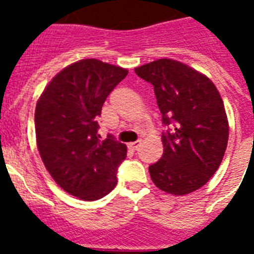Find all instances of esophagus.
Here are the masks:
<instances>
[{
	"label": "esophagus",
	"instance_id": "1",
	"mask_svg": "<svg viewBox=\"0 0 254 254\" xmlns=\"http://www.w3.org/2000/svg\"><path fill=\"white\" fill-rule=\"evenodd\" d=\"M141 142H142V141H141V140L134 141V142L128 143V147H129V149H131V150H137L138 147L141 146Z\"/></svg>",
	"mask_w": 254,
	"mask_h": 254
}]
</instances>
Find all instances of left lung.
I'll list each match as a JSON object with an SVG mask.
<instances>
[{"label":"left lung","instance_id":"obj_1","mask_svg":"<svg viewBox=\"0 0 254 254\" xmlns=\"http://www.w3.org/2000/svg\"><path fill=\"white\" fill-rule=\"evenodd\" d=\"M154 86L161 121L164 152L149 167L167 193L183 196L205 186L219 169L229 137L221 96L210 78L178 61L163 58L134 68Z\"/></svg>","mask_w":254,"mask_h":254}]
</instances>
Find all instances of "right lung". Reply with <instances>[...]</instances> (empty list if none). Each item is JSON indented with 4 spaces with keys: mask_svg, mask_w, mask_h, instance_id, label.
I'll return each instance as SVG.
<instances>
[{
    "mask_svg": "<svg viewBox=\"0 0 254 254\" xmlns=\"http://www.w3.org/2000/svg\"><path fill=\"white\" fill-rule=\"evenodd\" d=\"M127 73L94 58L78 61L52 78L35 107L40 158L56 183L80 199L102 198L117 185L127 146L112 134L100 140L98 118Z\"/></svg>",
    "mask_w": 254,
    "mask_h": 254,
    "instance_id": "obj_1",
    "label": "right lung"
}]
</instances>
